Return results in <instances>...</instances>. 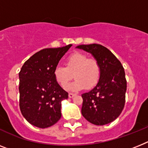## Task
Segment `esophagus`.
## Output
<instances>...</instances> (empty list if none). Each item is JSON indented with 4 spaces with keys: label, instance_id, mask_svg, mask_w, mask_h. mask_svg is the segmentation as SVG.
I'll list each match as a JSON object with an SVG mask.
<instances>
[{
    "label": "esophagus",
    "instance_id": "1",
    "mask_svg": "<svg viewBox=\"0 0 148 148\" xmlns=\"http://www.w3.org/2000/svg\"><path fill=\"white\" fill-rule=\"evenodd\" d=\"M74 95H75V94H74V93L70 92V93H69V94H68V97H69V98H73L74 96Z\"/></svg>",
    "mask_w": 148,
    "mask_h": 148
}]
</instances>
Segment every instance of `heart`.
Masks as SVG:
<instances>
[{
  "label": "heart",
  "instance_id": "b5f03b06",
  "mask_svg": "<svg viewBox=\"0 0 148 148\" xmlns=\"http://www.w3.org/2000/svg\"><path fill=\"white\" fill-rule=\"evenodd\" d=\"M66 67L57 65L54 69L56 81L62 87H65L73 77L75 80L67 86L72 91L92 89L98 84L101 76V67L99 62L93 58H88L82 53H74L65 61Z\"/></svg>",
  "mask_w": 148,
  "mask_h": 148
}]
</instances>
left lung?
I'll return each instance as SVG.
<instances>
[{
    "label": "left lung",
    "instance_id": "left-lung-1",
    "mask_svg": "<svg viewBox=\"0 0 148 148\" xmlns=\"http://www.w3.org/2000/svg\"><path fill=\"white\" fill-rule=\"evenodd\" d=\"M77 47L91 53L101 67L96 86L82 94V115L97 126L110 123L120 116L125 105L126 80L123 67L104 46L92 43Z\"/></svg>",
    "mask_w": 148,
    "mask_h": 148
}]
</instances>
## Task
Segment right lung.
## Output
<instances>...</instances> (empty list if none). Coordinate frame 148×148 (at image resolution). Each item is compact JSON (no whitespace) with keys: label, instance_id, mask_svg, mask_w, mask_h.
<instances>
[{"label":"right lung","instance_id":"add662e5","mask_svg":"<svg viewBox=\"0 0 148 148\" xmlns=\"http://www.w3.org/2000/svg\"><path fill=\"white\" fill-rule=\"evenodd\" d=\"M71 44L40 50L26 61L18 73L19 108L29 123L49 127L62 116L61 102L68 93L54 77V69Z\"/></svg>","mask_w":148,"mask_h":148}]
</instances>
